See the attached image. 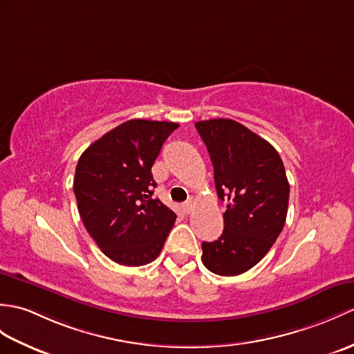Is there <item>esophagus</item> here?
<instances>
[{
    "label": "esophagus",
    "instance_id": "1",
    "mask_svg": "<svg viewBox=\"0 0 354 354\" xmlns=\"http://www.w3.org/2000/svg\"><path fill=\"white\" fill-rule=\"evenodd\" d=\"M193 199H188L184 205H183V207H184V212H185V214H190V212L193 211Z\"/></svg>",
    "mask_w": 354,
    "mask_h": 354
}]
</instances>
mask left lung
<instances>
[{"label": "left lung", "instance_id": "left-lung-1", "mask_svg": "<svg viewBox=\"0 0 354 354\" xmlns=\"http://www.w3.org/2000/svg\"><path fill=\"white\" fill-rule=\"evenodd\" d=\"M214 166L218 199L226 202L218 240L202 243V262L220 276H236L266 257L282 232L290 184L282 158L267 140L232 119L196 122Z\"/></svg>", "mask_w": 354, "mask_h": 354}]
</instances>
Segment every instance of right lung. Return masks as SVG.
I'll return each instance as SVG.
<instances>
[{"label": "right lung", "mask_w": 354, "mask_h": 354, "mask_svg": "<svg viewBox=\"0 0 354 354\" xmlns=\"http://www.w3.org/2000/svg\"><path fill=\"white\" fill-rule=\"evenodd\" d=\"M175 122L133 119L109 131L81 155L73 193L90 236L105 257L138 267L158 257L176 214L153 199L152 166Z\"/></svg>", "instance_id": "obj_1"}]
</instances>
